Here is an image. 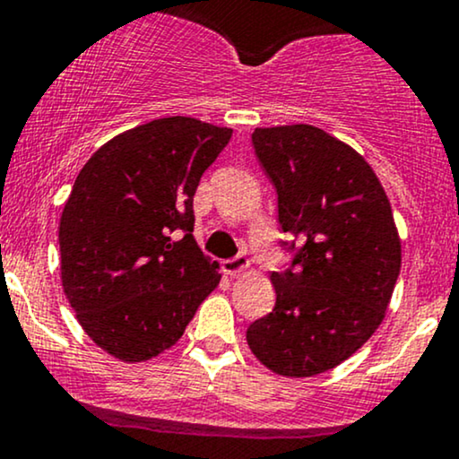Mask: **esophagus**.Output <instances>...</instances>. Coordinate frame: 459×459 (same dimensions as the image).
Listing matches in <instances>:
<instances>
[{"instance_id": "esophagus-1", "label": "esophagus", "mask_w": 459, "mask_h": 459, "mask_svg": "<svg viewBox=\"0 0 459 459\" xmlns=\"http://www.w3.org/2000/svg\"><path fill=\"white\" fill-rule=\"evenodd\" d=\"M247 267H250V261H247L246 255H239L235 256V259H229L222 263V272L226 276H239V273L246 272Z\"/></svg>"}]
</instances>
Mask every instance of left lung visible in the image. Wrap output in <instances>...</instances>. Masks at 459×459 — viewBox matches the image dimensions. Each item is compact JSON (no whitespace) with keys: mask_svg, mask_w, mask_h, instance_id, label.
<instances>
[{"mask_svg":"<svg viewBox=\"0 0 459 459\" xmlns=\"http://www.w3.org/2000/svg\"><path fill=\"white\" fill-rule=\"evenodd\" d=\"M256 157L278 192L284 233L304 241L273 272L276 307L246 341L261 365L313 377L380 328L402 270V239L380 178L360 152L313 125L256 127Z\"/></svg>","mask_w":459,"mask_h":459,"instance_id":"left-lung-1","label":"left lung"}]
</instances>
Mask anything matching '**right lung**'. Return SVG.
I'll use <instances>...</instances> for the list:
<instances>
[{
    "instance_id": "add662e5",
    "label": "right lung",
    "mask_w": 459,
    "mask_h": 459,
    "mask_svg": "<svg viewBox=\"0 0 459 459\" xmlns=\"http://www.w3.org/2000/svg\"><path fill=\"white\" fill-rule=\"evenodd\" d=\"M233 129L189 116L123 131L79 170L60 218V278L83 332L123 362L170 350L220 265L194 239V194Z\"/></svg>"
}]
</instances>
